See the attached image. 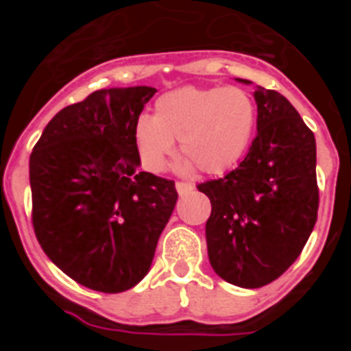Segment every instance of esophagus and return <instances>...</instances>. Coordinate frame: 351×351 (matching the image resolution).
<instances>
[{
    "label": "esophagus",
    "instance_id": "obj_1",
    "mask_svg": "<svg viewBox=\"0 0 351 351\" xmlns=\"http://www.w3.org/2000/svg\"><path fill=\"white\" fill-rule=\"evenodd\" d=\"M176 190L182 197V195H188L193 191V184H190V182H176Z\"/></svg>",
    "mask_w": 351,
    "mask_h": 351
}]
</instances>
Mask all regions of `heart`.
<instances>
[{
	"mask_svg": "<svg viewBox=\"0 0 351 351\" xmlns=\"http://www.w3.org/2000/svg\"><path fill=\"white\" fill-rule=\"evenodd\" d=\"M255 125V101L244 89L188 86L160 96L153 116H138L133 141L149 172L167 169L179 141L186 154L179 170L221 173L243 156Z\"/></svg>",
	"mask_w": 351,
	"mask_h": 351,
	"instance_id": "1",
	"label": "heart"
}]
</instances>
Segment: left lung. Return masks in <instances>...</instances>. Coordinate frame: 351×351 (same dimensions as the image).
Returning <instances> with one entry per match:
<instances>
[{
	"mask_svg": "<svg viewBox=\"0 0 351 351\" xmlns=\"http://www.w3.org/2000/svg\"><path fill=\"white\" fill-rule=\"evenodd\" d=\"M253 96L258 117L250 153L225 178L197 186L210 200V265L241 288L278 280L306 246L318 214L315 135L283 95L256 86Z\"/></svg>",
	"mask_w": 351,
	"mask_h": 351,
	"instance_id": "obj_1",
	"label": "left lung"
}]
</instances>
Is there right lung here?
I'll use <instances>...</instances> for the list:
<instances>
[{"instance_id":"right-lung-1","label":"right lung","mask_w":351,"mask_h":351,"mask_svg":"<svg viewBox=\"0 0 351 351\" xmlns=\"http://www.w3.org/2000/svg\"><path fill=\"white\" fill-rule=\"evenodd\" d=\"M154 93L149 86L91 93L49 121L29 156L40 246L91 290L119 293L147 274L178 202L173 181L138 170L133 126Z\"/></svg>"}]
</instances>
